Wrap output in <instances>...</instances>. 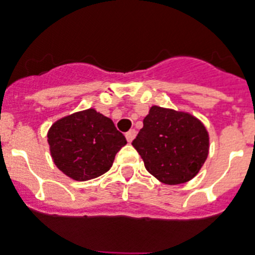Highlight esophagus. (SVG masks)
<instances>
[{
	"instance_id": "esophagus-1",
	"label": "esophagus",
	"mask_w": 255,
	"mask_h": 255,
	"mask_svg": "<svg viewBox=\"0 0 255 255\" xmlns=\"http://www.w3.org/2000/svg\"><path fill=\"white\" fill-rule=\"evenodd\" d=\"M136 133H137V132L134 131V129H129V131L126 133V138H127L128 142H132V141H133V138L136 137Z\"/></svg>"
}]
</instances>
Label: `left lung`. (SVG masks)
I'll use <instances>...</instances> for the list:
<instances>
[{"label":"left lung","instance_id":"8db88e82","mask_svg":"<svg viewBox=\"0 0 255 255\" xmlns=\"http://www.w3.org/2000/svg\"><path fill=\"white\" fill-rule=\"evenodd\" d=\"M132 145L154 177L176 185L198 174L209 154V133L193 115L151 106Z\"/></svg>","mask_w":255,"mask_h":255}]
</instances>
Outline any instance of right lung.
Listing matches in <instances>:
<instances>
[{"instance_id":"right-lung-1","label":"right lung","mask_w":255,"mask_h":255,"mask_svg":"<svg viewBox=\"0 0 255 255\" xmlns=\"http://www.w3.org/2000/svg\"><path fill=\"white\" fill-rule=\"evenodd\" d=\"M48 142L55 166L74 180L85 181L108 172L127 140L110 118L88 109L55 122Z\"/></svg>"}]
</instances>
